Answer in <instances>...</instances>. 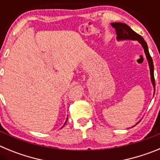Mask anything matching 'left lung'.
Returning <instances> with one entry per match:
<instances>
[{
  "label": "left lung",
  "instance_id": "left-lung-1",
  "mask_svg": "<svg viewBox=\"0 0 160 160\" xmlns=\"http://www.w3.org/2000/svg\"><path fill=\"white\" fill-rule=\"evenodd\" d=\"M111 25L116 30L117 39L118 40H136L142 45V46L143 47L144 52H145V54H146L147 59L148 61V63H149L150 72H151V79H152V84H153L154 87H155V77H154L153 61H152V57H151V55L149 53V50H148L147 42L144 41L142 36L138 34L137 32H135L133 29H131L126 24L121 23V22H115V23H111Z\"/></svg>",
  "mask_w": 160,
  "mask_h": 160
}]
</instances>
